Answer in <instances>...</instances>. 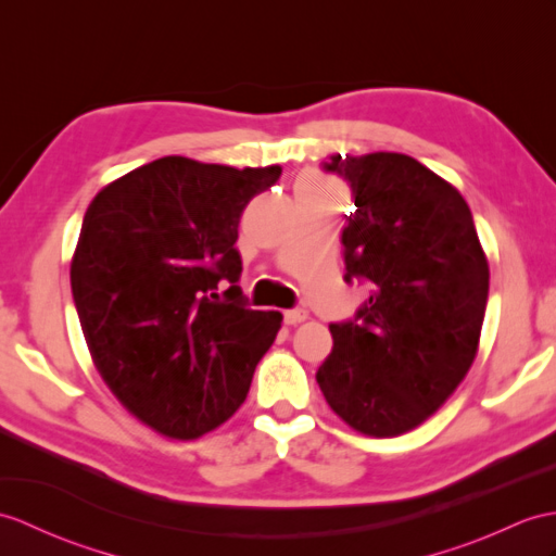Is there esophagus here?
<instances>
[{
  "mask_svg": "<svg viewBox=\"0 0 556 556\" xmlns=\"http://www.w3.org/2000/svg\"><path fill=\"white\" fill-rule=\"evenodd\" d=\"M305 319H307V309H303V307H293L283 313V321H287V325H301V321H305Z\"/></svg>",
  "mask_w": 556,
  "mask_h": 556,
  "instance_id": "obj_1",
  "label": "esophagus"
}]
</instances>
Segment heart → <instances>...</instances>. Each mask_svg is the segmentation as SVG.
Wrapping results in <instances>:
<instances>
[{"mask_svg": "<svg viewBox=\"0 0 556 556\" xmlns=\"http://www.w3.org/2000/svg\"><path fill=\"white\" fill-rule=\"evenodd\" d=\"M307 185H315V187H327V182H321L317 177H307Z\"/></svg>", "mask_w": 556, "mask_h": 556, "instance_id": "obj_1", "label": "heart"}]
</instances>
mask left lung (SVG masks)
Instances as JSON below:
<instances>
[{"mask_svg": "<svg viewBox=\"0 0 556 556\" xmlns=\"http://www.w3.org/2000/svg\"><path fill=\"white\" fill-rule=\"evenodd\" d=\"M353 189L345 281H367L353 319L329 325L317 369L329 407L355 431L391 438L429 419L479 351L488 261L462 193L405 153L331 156Z\"/></svg>", "mask_w": 556, "mask_h": 556, "instance_id": "8db88e82", "label": "left lung"}]
</instances>
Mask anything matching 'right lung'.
Listing matches in <instances>:
<instances>
[{"label":"right lung","mask_w":556,"mask_h":556,"mask_svg":"<svg viewBox=\"0 0 556 556\" xmlns=\"http://www.w3.org/2000/svg\"><path fill=\"white\" fill-rule=\"evenodd\" d=\"M279 165L165 156L103 187L71 263L77 317L111 393L167 438L191 441L241 407L281 313L247 307L239 219Z\"/></svg>","instance_id":"1"}]
</instances>
